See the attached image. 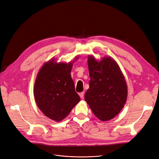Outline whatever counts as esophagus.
I'll return each instance as SVG.
<instances>
[{"instance_id":"1","label":"esophagus","mask_w":159,"mask_h":159,"mask_svg":"<svg viewBox=\"0 0 159 159\" xmlns=\"http://www.w3.org/2000/svg\"><path fill=\"white\" fill-rule=\"evenodd\" d=\"M79 96H80V97L81 99H83V98H84V92L80 93L79 94Z\"/></svg>"}]
</instances>
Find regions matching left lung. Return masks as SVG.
<instances>
[{
    "label": "left lung",
    "instance_id": "1",
    "mask_svg": "<svg viewBox=\"0 0 159 159\" xmlns=\"http://www.w3.org/2000/svg\"><path fill=\"white\" fill-rule=\"evenodd\" d=\"M88 63L91 79L85 101L99 120H110L119 113L126 103L125 77L117 63L110 56L97 61L89 55Z\"/></svg>",
    "mask_w": 159,
    "mask_h": 159
}]
</instances>
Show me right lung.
Segmentation results:
<instances>
[{"mask_svg":"<svg viewBox=\"0 0 159 159\" xmlns=\"http://www.w3.org/2000/svg\"><path fill=\"white\" fill-rule=\"evenodd\" d=\"M57 63L52 58L45 63L37 75L34 94L35 103L46 116L56 122L67 117L80 102L75 91L74 82L70 73L74 61Z\"/></svg>","mask_w":159,"mask_h":159,"instance_id":"1","label":"right lung"}]
</instances>
